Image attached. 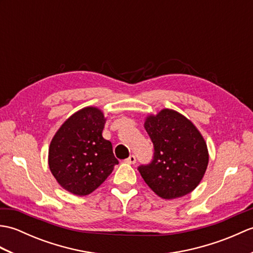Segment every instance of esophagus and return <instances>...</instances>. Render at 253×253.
Here are the masks:
<instances>
[{
  "instance_id": "1",
  "label": "esophagus",
  "mask_w": 253,
  "mask_h": 253,
  "mask_svg": "<svg viewBox=\"0 0 253 253\" xmlns=\"http://www.w3.org/2000/svg\"><path fill=\"white\" fill-rule=\"evenodd\" d=\"M125 162L128 164H135L136 163V157L133 154L129 155V158L125 160Z\"/></svg>"
}]
</instances>
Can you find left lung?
Listing matches in <instances>:
<instances>
[{
  "mask_svg": "<svg viewBox=\"0 0 253 253\" xmlns=\"http://www.w3.org/2000/svg\"><path fill=\"white\" fill-rule=\"evenodd\" d=\"M144 128L154 147L151 162L138 168L146 184L163 199L191 192L201 181L209 163L201 133L184 115L169 109L148 116Z\"/></svg>",
  "mask_w": 253,
  "mask_h": 253,
  "instance_id": "obj_1",
  "label": "left lung"
}]
</instances>
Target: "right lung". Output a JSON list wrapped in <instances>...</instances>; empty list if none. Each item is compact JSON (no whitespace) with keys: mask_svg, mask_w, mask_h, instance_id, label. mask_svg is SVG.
I'll return each mask as SVG.
<instances>
[{"mask_svg":"<svg viewBox=\"0 0 253 253\" xmlns=\"http://www.w3.org/2000/svg\"><path fill=\"white\" fill-rule=\"evenodd\" d=\"M104 124L101 110L84 107L69 117L52 139L51 173L64 189L74 195H89L118 164L112 143L102 137Z\"/></svg>","mask_w":253,"mask_h":253,"instance_id":"obj_1","label":"right lung"}]
</instances>
